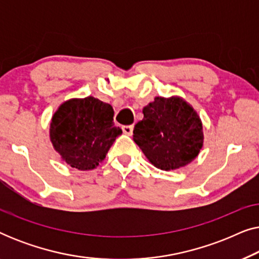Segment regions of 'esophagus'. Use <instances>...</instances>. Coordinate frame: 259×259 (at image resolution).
<instances>
[{
    "mask_svg": "<svg viewBox=\"0 0 259 259\" xmlns=\"http://www.w3.org/2000/svg\"><path fill=\"white\" fill-rule=\"evenodd\" d=\"M122 132L127 134V136H132L133 133V126L132 125H125L122 126Z\"/></svg>",
    "mask_w": 259,
    "mask_h": 259,
    "instance_id": "esophagus-1",
    "label": "esophagus"
}]
</instances>
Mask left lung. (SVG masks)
Segmentation results:
<instances>
[{"label":"left lung","mask_w":259,"mask_h":259,"mask_svg":"<svg viewBox=\"0 0 259 259\" xmlns=\"http://www.w3.org/2000/svg\"><path fill=\"white\" fill-rule=\"evenodd\" d=\"M133 140L155 167L169 171L190 164L203 146V126L182 98L157 97L143 109Z\"/></svg>","instance_id":"obj_1"}]
</instances>
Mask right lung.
<instances>
[{
    "label": "right lung",
    "instance_id": "obj_1",
    "mask_svg": "<svg viewBox=\"0 0 259 259\" xmlns=\"http://www.w3.org/2000/svg\"><path fill=\"white\" fill-rule=\"evenodd\" d=\"M113 116L112 106L93 97L63 102L51 122L53 146L72 167L93 169L122 133Z\"/></svg>",
    "mask_w": 259,
    "mask_h": 259
}]
</instances>
